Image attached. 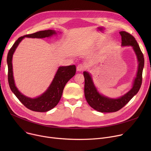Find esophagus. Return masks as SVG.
I'll use <instances>...</instances> for the list:
<instances>
[{
  "label": "esophagus",
  "mask_w": 151,
  "mask_h": 151,
  "mask_svg": "<svg viewBox=\"0 0 151 151\" xmlns=\"http://www.w3.org/2000/svg\"><path fill=\"white\" fill-rule=\"evenodd\" d=\"M77 70L79 71H83L86 69V67L83 64H81V63H80V64H79L78 66H77Z\"/></svg>",
  "instance_id": "esophagus-1"
}]
</instances>
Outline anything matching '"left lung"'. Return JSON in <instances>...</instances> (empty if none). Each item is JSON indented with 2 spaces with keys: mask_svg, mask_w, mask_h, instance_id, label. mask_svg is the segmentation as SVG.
<instances>
[{
  "mask_svg": "<svg viewBox=\"0 0 151 151\" xmlns=\"http://www.w3.org/2000/svg\"><path fill=\"white\" fill-rule=\"evenodd\" d=\"M122 38V46H132L135 52L138 60V69L137 77L134 81L132 89L124 96L117 99H109L100 95L95 88L90 75L84 71V95L89 105L94 109L101 113H112L122 108L139 91L142 84V74L145 64L144 55L134 37L127 32H119Z\"/></svg>",
  "mask_w": 151,
  "mask_h": 151,
  "instance_id": "8db88e82",
  "label": "left lung"
}]
</instances>
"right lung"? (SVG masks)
I'll return each mask as SVG.
<instances>
[{
    "instance_id": "obj_1",
    "label": "right lung",
    "mask_w": 151,
    "mask_h": 151,
    "mask_svg": "<svg viewBox=\"0 0 151 151\" xmlns=\"http://www.w3.org/2000/svg\"><path fill=\"white\" fill-rule=\"evenodd\" d=\"M55 34V30H46L21 37L13 44L7 55L8 81H9L10 88L16 97L22 104L27 108L34 111L46 112L52 109L58 104L65 84L76 73V66L73 65L66 67H60L47 90L41 96L35 99H30L23 96L16 88L13 76L12 56L18 45L24 37L42 38L50 37Z\"/></svg>"
}]
</instances>
